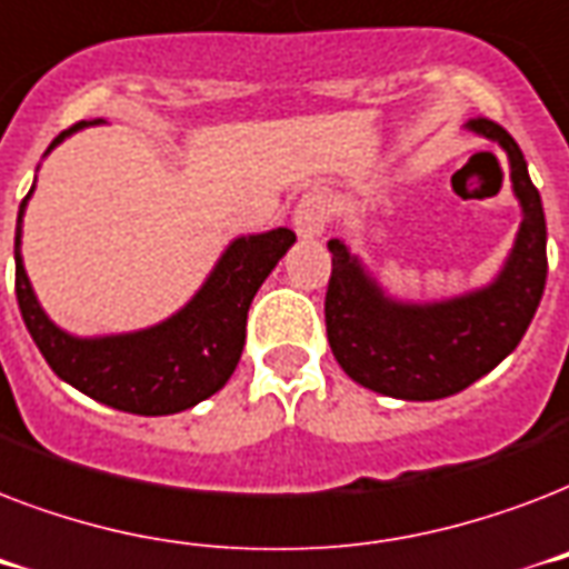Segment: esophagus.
I'll return each instance as SVG.
<instances>
[{"label":"esophagus","mask_w":569,"mask_h":569,"mask_svg":"<svg viewBox=\"0 0 569 569\" xmlns=\"http://www.w3.org/2000/svg\"><path fill=\"white\" fill-rule=\"evenodd\" d=\"M328 200L321 194H307L301 203H298V209H295V232H298L301 239H319L321 232H325V227H328Z\"/></svg>","instance_id":"34e87169"}]
</instances>
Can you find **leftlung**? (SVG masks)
<instances>
[{
  "label": "left lung",
  "mask_w": 569,
  "mask_h": 569,
  "mask_svg": "<svg viewBox=\"0 0 569 569\" xmlns=\"http://www.w3.org/2000/svg\"><path fill=\"white\" fill-rule=\"evenodd\" d=\"M469 132L502 147L522 221L490 283L437 301L389 295L346 241L333 253L325 321L330 351L360 387L401 401L449 398L493 372L529 330L547 286V218L520 144L499 123L476 118Z\"/></svg>",
  "instance_id": "8db88e82"
}]
</instances>
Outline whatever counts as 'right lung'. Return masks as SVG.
I'll return each instance as SVG.
<instances>
[{"label":"right lung","instance_id":"1","mask_svg":"<svg viewBox=\"0 0 569 569\" xmlns=\"http://www.w3.org/2000/svg\"><path fill=\"white\" fill-rule=\"evenodd\" d=\"M93 123L100 120H82L64 129L47 147L43 159L73 132ZM31 194L34 186L20 203L13 236L17 303L49 369L93 401L123 413L171 416L214 396L239 366L250 301L295 244V232L277 227L236 236L189 301L150 328L76 337L49 319L22 266V214Z\"/></svg>","mask_w":569,"mask_h":569}]
</instances>
